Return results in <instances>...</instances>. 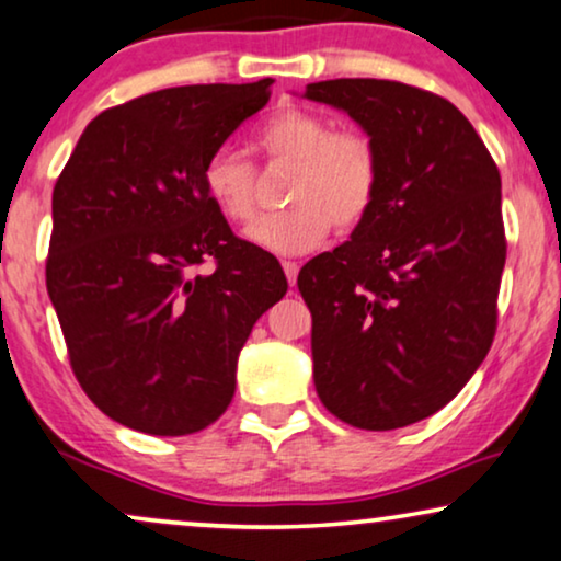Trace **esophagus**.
Wrapping results in <instances>:
<instances>
[{
    "instance_id": "obj_1",
    "label": "esophagus",
    "mask_w": 561,
    "mask_h": 561,
    "mask_svg": "<svg viewBox=\"0 0 561 561\" xmlns=\"http://www.w3.org/2000/svg\"><path fill=\"white\" fill-rule=\"evenodd\" d=\"M282 268H285L289 285H295V282H297V272H300V264H297V261H282Z\"/></svg>"
}]
</instances>
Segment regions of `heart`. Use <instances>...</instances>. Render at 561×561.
<instances>
[{"mask_svg":"<svg viewBox=\"0 0 561 561\" xmlns=\"http://www.w3.org/2000/svg\"><path fill=\"white\" fill-rule=\"evenodd\" d=\"M266 167H289L285 210L268 215L249 238L274 253H305L331 236L351 233L375 210L382 190V156L362 130H333L331 119L305 107L268 115L253 133ZM203 192L233 226L259 215V171L236 148L220 146L203 167Z\"/></svg>","mask_w":561,"mask_h":561,"instance_id":"b5f03b06","label":"heart"}]
</instances>
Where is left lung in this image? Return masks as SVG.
I'll return each mask as SVG.
<instances>
[{"instance_id":"left-lung-1","label":"left lung","mask_w":561,"mask_h":561,"mask_svg":"<svg viewBox=\"0 0 561 561\" xmlns=\"http://www.w3.org/2000/svg\"><path fill=\"white\" fill-rule=\"evenodd\" d=\"M305 96L346 110L382 156L375 210L297 276L318 398L354 428H402L457 398L495 339L507 251L497 163L428 89L331 79Z\"/></svg>"}]
</instances>
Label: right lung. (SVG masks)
<instances>
[{
    "label": "right lung",
    "instance_id": "1",
    "mask_svg": "<svg viewBox=\"0 0 561 561\" xmlns=\"http://www.w3.org/2000/svg\"><path fill=\"white\" fill-rule=\"evenodd\" d=\"M268 96L259 79L104 110L54 186L50 302L81 390L128 428L186 436L218 421L253 323L287 293L279 261L203 192L207 156Z\"/></svg>",
    "mask_w": 561,
    "mask_h": 561
}]
</instances>
